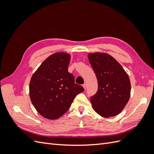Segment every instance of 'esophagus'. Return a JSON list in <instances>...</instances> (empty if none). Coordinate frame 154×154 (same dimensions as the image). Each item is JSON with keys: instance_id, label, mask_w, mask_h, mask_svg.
Masks as SVG:
<instances>
[{"instance_id": "1", "label": "esophagus", "mask_w": 154, "mask_h": 154, "mask_svg": "<svg viewBox=\"0 0 154 154\" xmlns=\"http://www.w3.org/2000/svg\"><path fill=\"white\" fill-rule=\"evenodd\" d=\"M83 88H85V90L86 88H87V84H86V83H84V84H83Z\"/></svg>"}]
</instances>
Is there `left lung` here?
I'll return each instance as SVG.
<instances>
[{"mask_svg": "<svg viewBox=\"0 0 154 154\" xmlns=\"http://www.w3.org/2000/svg\"><path fill=\"white\" fill-rule=\"evenodd\" d=\"M88 58L98 83L97 92L91 97L93 109L104 118L117 116L130 98L131 85L128 74L108 54L90 53Z\"/></svg>", "mask_w": 154, "mask_h": 154, "instance_id": "obj_1", "label": "left lung"}]
</instances>
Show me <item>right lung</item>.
<instances>
[{
    "label": "right lung",
    "instance_id": "obj_1",
    "mask_svg": "<svg viewBox=\"0 0 154 154\" xmlns=\"http://www.w3.org/2000/svg\"><path fill=\"white\" fill-rule=\"evenodd\" d=\"M70 54L57 53L46 58L32 74L29 96L38 112L49 119H57L69 109L76 95L84 91L74 83L68 72Z\"/></svg>",
    "mask_w": 154,
    "mask_h": 154
}]
</instances>
